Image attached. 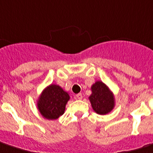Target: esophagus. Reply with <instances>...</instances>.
<instances>
[{"instance_id": "1", "label": "esophagus", "mask_w": 153, "mask_h": 153, "mask_svg": "<svg viewBox=\"0 0 153 153\" xmlns=\"http://www.w3.org/2000/svg\"><path fill=\"white\" fill-rule=\"evenodd\" d=\"M75 97H76L78 100H82V94H77V95H75Z\"/></svg>"}]
</instances>
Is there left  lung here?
<instances>
[{
	"instance_id": "left-lung-1",
	"label": "left lung",
	"mask_w": 153,
	"mask_h": 153,
	"mask_svg": "<svg viewBox=\"0 0 153 153\" xmlns=\"http://www.w3.org/2000/svg\"><path fill=\"white\" fill-rule=\"evenodd\" d=\"M91 95L89 100L95 112L106 115L115 107V98L107 85L101 81L95 82L91 86Z\"/></svg>"
}]
</instances>
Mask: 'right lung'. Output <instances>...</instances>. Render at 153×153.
I'll return each mask as SVG.
<instances>
[{
	"mask_svg": "<svg viewBox=\"0 0 153 153\" xmlns=\"http://www.w3.org/2000/svg\"><path fill=\"white\" fill-rule=\"evenodd\" d=\"M70 95L58 85L51 84L43 90L38 100V109L47 120H56L64 114Z\"/></svg>",
	"mask_w": 153,
	"mask_h": 153,
	"instance_id": "obj_1",
	"label": "right lung"
}]
</instances>
